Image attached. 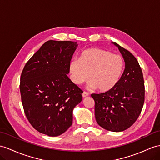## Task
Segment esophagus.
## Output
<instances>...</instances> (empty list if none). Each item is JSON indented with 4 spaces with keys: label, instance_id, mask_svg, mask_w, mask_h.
<instances>
[{
    "label": "esophagus",
    "instance_id": "1",
    "mask_svg": "<svg viewBox=\"0 0 160 160\" xmlns=\"http://www.w3.org/2000/svg\"><path fill=\"white\" fill-rule=\"evenodd\" d=\"M88 96V93L87 92H83L82 93V97H87Z\"/></svg>",
    "mask_w": 160,
    "mask_h": 160
}]
</instances>
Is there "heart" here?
<instances>
[{
	"mask_svg": "<svg viewBox=\"0 0 160 160\" xmlns=\"http://www.w3.org/2000/svg\"><path fill=\"white\" fill-rule=\"evenodd\" d=\"M124 68L120 55L97 48H88L81 52L79 59L69 63L71 80L80 85L87 82L88 87L98 88L101 92H109L119 82Z\"/></svg>",
	"mask_w": 160,
	"mask_h": 160,
	"instance_id": "obj_1",
	"label": "heart"
}]
</instances>
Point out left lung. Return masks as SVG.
Returning <instances> with one entry per match:
<instances>
[{
	"label": "left lung",
	"instance_id": "left-lung-1",
	"mask_svg": "<svg viewBox=\"0 0 160 160\" xmlns=\"http://www.w3.org/2000/svg\"><path fill=\"white\" fill-rule=\"evenodd\" d=\"M125 62V69L119 82L112 91L92 94L95 100L97 124L112 132H122L136 122L145 101L143 75L137 59L116 42Z\"/></svg>",
	"mask_w": 160,
	"mask_h": 160
}]
</instances>
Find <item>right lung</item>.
<instances>
[{"mask_svg": "<svg viewBox=\"0 0 160 160\" xmlns=\"http://www.w3.org/2000/svg\"><path fill=\"white\" fill-rule=\"evenodd\" d=\"M78 44L49 40L24 67L20 92L25 114L39 132L57 137L72 124L73 109L82 100V91L69 78V63Z\"/></svg>", "mask_w": 160, "mask_h": 160, "instance_id": "add662e5", "label": "right lung"}]
</instances>
